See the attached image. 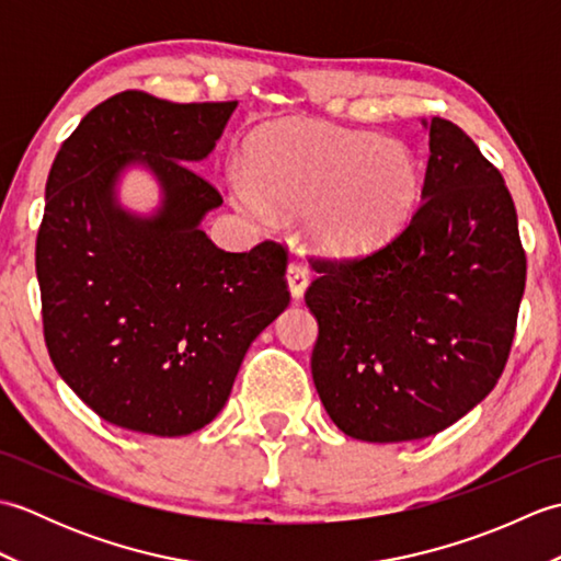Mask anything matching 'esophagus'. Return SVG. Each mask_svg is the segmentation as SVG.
<instances>
[{
  "label": "esophagus",
  "mask_w": 561,
  "mask_h": 561,
  "mask_svg": "<svg viewBox=\"0 0 561 561\" xmlns=\"http://www.w3.org/2000/svg\"><path fill=\"white\" fill-rule=\"evenodd\" d=\"M287 284H289V291L294 299H301L308 289V270L304 265H296V262H291V265L287 267Z\"/></svg>",
  "instance_id": "34e87169"
}]
</instances>
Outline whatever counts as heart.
<instances>
[{"label":"heart","instance_id":"heart-1","mask_svg":"<svg viewBox=\"0 0 561 561\" xmlns=\"http://www.w3.org/2000/svg\"><path fill=\"white\" fill-rule=\"evenodd\" d=\"M250 171L231 173L233 197L272 224L306 211L308 248L352 257L396 236L420 202L416 153L396 139L325 123H277L253 135Z\"/></svg>","mask_w":561,"mask_h":561}]
</instances>
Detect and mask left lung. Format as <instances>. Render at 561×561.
I'll use <instances>...</instances> for the list:
<instances>
[{"label":"left lung","mask_w":561,"mask_h":561,"mask_svg":"<svg viewBox=\"0 0 561 561\" xmlns=\"http://www.w3.org/2000/svg\"><path fill=\"white\" fill-rule=\"evenodd\" d=\"M422 125L428 161L408 226L366 257L316 260L306 291L320 402L340 432L371 444L434 436L490 396L526 289L502 173L458 125Z\"/></svg>","instance_id":"1"}]
</instances>
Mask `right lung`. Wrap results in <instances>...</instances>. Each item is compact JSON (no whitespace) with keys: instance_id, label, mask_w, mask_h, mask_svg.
<instances>
[{"instance_id":"add662e5","label":"right lung","mask_w":561,"mask_h":561,"mask_svg":"<svg viewBox=\"0 0 561 561\" xmlns=\"http://www.w3.org/2000/svg\"><path fill=\"white\" fill-rule=\"evenodd\" d=\"M236 105L123 91L87 113L47 175L35 241L47 352L93 412L129 432L207 426L250 344L289 306L279 243L226 253L199 229L224 199L193 165ZM129 168L160 183L151 215L119 205Z\"/></svg>"}]
</instances>
